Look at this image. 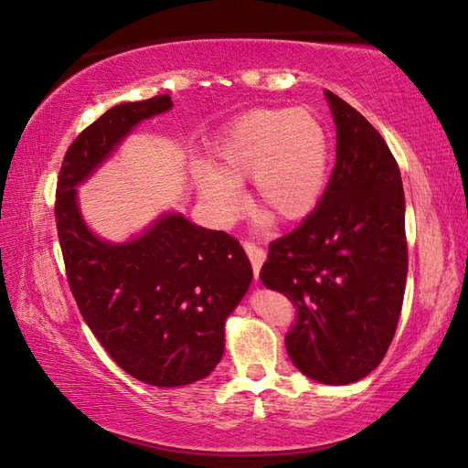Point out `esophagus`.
Wrapping results in <instances>:
<instances>
[{
    "instance_id": "obj_1",
    "label": "esophagus",
    "mask_w": 468,
    "mask_h": 468,
    "mask_svg": "<svg viewBox=\"0 0 468 468\" xmlns=\"http://www.w3.org/2000/svg\"><path fill=\"white\" fill-rule=\"evenodd\" d=\"M245 253H247V258H250V261H251L255 280H258L260 278V268H261V263L265 260V250H263V247H260V245H255V243H245Z\"/></svg>"
}]
</instances>
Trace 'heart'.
<instances>
[{"instance_id":"heart-1","label":"heart","mask_w":468,"mask_h":468,"mask_svg":"<svg viewBox=\"0 0 468 468\" xmlns=\"http://www.w3.org/2000/svg\"><path fill=\"white\" fill-rule=\"evenodd\" d=\"M215 168L198 166L200 195L223 221L243 210L237 185L250 180L253 203L278 221L306 217L326 185L328 137L308 109H258L229 127L215 148Z\"/></svg>"}]
</instances>
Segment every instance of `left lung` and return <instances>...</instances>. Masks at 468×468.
<instances>
[{"label":"left lung","instance_id":"obj_1","mask_svg":"<svg viewBox=\"0 0 468 468\" xmlns=\"http://www.w3.org/2000/svg\"><path fill=\"white\" fill-rule=\"evenodd\" d=\"M336 164L323 198L294 231L270 243L263 286L296 308L292 363L328 386L369 375L396 335L408 276L406 200L379 132L326 90Z\"/></svg>","mask_w":468,"mask_h":468}]
</instances>
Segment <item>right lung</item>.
Returning <instances> with one entry per match:
<instances>
[{
    "instance_id": "1",
    "label": "right lung",
    "mask_w": 468,
    "mask_h": 468,
    "mask_svg": "<svg viewBox=\"0 0 468 468\" xmlns=\"http://www.w3.org/2000/svg\"><path fill=\"white\" fill-rule=\"evenodd\" d=\"M155 95L109 109L64 154L54 218L64 270L82 318L109 356L155 388L198 381L225 351V318L250 288L251 263L225 231L166 215L142 237L112 245L97 239L77 208L85 180L133 127L168 112Z\"/></svg>"
}]
</instances>
